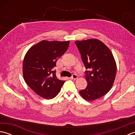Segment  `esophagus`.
<instances>
[{"mask_svg": "<svg viewBox=\"0 0 135 135\" xmlns=\"http://www.w3.org/2000/svg\"><path fill=\"white\" fill-rule=\"evenodd\" d=\"M77 78H78V76H77L76 74H73L72 76L71 77V79H76Z\"/></svg>", "mask_w": 135, "mask_h": 135, "instance_id": "esophagus-1", "label": "esophagus"}]
</instances>
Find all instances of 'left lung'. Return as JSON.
<instances>
[{
  "instance_id": "1",
  "label": "left lung",
  "mask_w": 135,
  "mask_h": 135,
  "mask_svg": "<svg viewBox=\"0 0 135 135\" xmlns=\"http://www.w3.org/2000/svg\"><path fill=\"white\" fill-rule=\"evenodd\" d=\"M86 69V89L79 91L81 97L90 102L107 94L113 86L117 64L113 53L107 46L96 39L76 41Z\"/></svg>"
}]
</instances>
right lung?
<instances>
[{
    "label": "right lung",
    "mask_w": 135,
    "mask_h": 135,
    "mask_svg": "<svg viewBox=\"0 0 135 135\" xmlns=\"http://www.w3.org/2000/svg\"><path fill=\"white\" fill-rule=\"evenodd\" d=\"M70 41H42L32 46L24 57L22 72L26 84L46 99L55 97L65 81L57 78L56 62L67 50Z\"/></svg>",
    "instance_id": "1"
}]
</instances>
